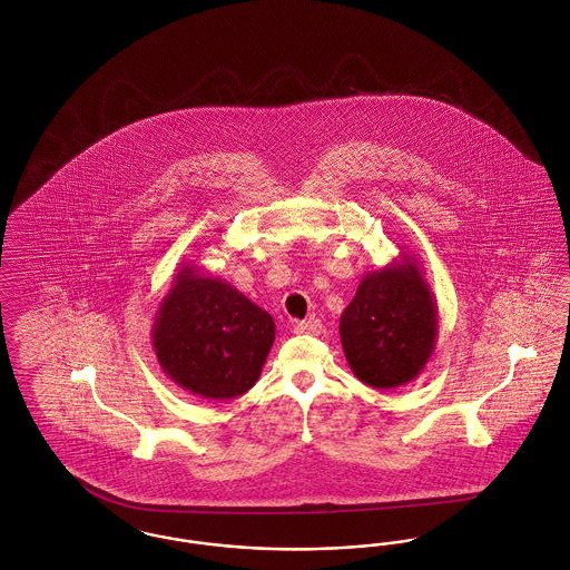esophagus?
<instances>
[{"instance_id":"34e87169","label":"esophagus","mask_w":570,"mask_h":570,"mask_svg":"<svg viewBox=\"0 0 570 570\" xmlns=\"http://www.w3.org/2000/svg\"><path fill=\"white\" fill-rule=\"evenodd\" d=\"M297 335H321L323 333V323L318 318H307L295 325Z\"/></svg>"}]
</instances>
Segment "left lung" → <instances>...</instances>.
<instances>
[{
    "instance_id": "1",
    "label": "left lung",
    "mask_w": 570,
    "mask_h": 570,
    "mask_svg": "<svg viewBox=\"0 0 570 570\" xmlns=\"http://www.w3.org/2000/svg\"><path fill=\"white\" fill-rule=\"evenodd\" d=\"M421 261L402 254L365 273L342 312L340 337L354 376L374 389H397L416 379L438 340V303Z\"/></svg>"
}]
</instances>
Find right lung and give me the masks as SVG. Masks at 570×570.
I'll use <instances>...</instances> for the list:
<instances>
[{
	"instance_id": "right-lung-1",
	"label": "right lung",
	"mask_w": 570,
	"mask_h": 570,
	"mask_svg": "<svg viewBox=\"0 0 570 570\" xmlns=\"http://www.w3.org/2000/svg\"><path fill=\"white\" fill-rule=\"evenodd\" d=\"M275 340L272 314L216 275L186 263L151 326L164 374L205 400H233L261 379Z\"/></svg>"
}]
</instances>
